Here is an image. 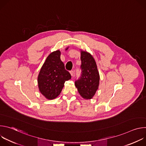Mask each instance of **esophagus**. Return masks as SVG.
<instances>
[{
    "label": "esophagus",
    "mask_w": 146,
    "mask_h": 146,
    "mask_svg": "<svg viewBox=\"0 0 146 146\" xmlns=\"http://www.w3.org/2000/svg\"><path fill=\"white\" fill-rule=\"evenodd\" d=\"M70 74H71L72 76H73V75H74V71H73V70L70 71Z\"/></svg>",
    "instance_id": "1"
}]
</instances>
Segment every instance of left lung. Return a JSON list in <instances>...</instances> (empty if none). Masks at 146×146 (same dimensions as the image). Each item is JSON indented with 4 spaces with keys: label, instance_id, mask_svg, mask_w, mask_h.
Here are the masks:
<instances>
[{
    "label": "left lung",
    "instance_id": "obj_1",
    "mask_svg": "<svg viewBox=\"0 0 146 146\" xmlns=\"http://www.w3.org/2000/svg\"><path fill=\"white\" fill-rule=\"evenodd\" d=\"M81 75L75 81V86L83 98L91 99L99 87V72L94 58L89 52L81 51Z\"/></svg>",
    "mask_w": 146,
    "mask_h": 146
}]
</instances>
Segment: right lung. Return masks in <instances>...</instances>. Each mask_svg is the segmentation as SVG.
Masks as SVG:
<instances>
[{
  "mask_svg": "<svg viewBox=\"0 0 146 146\" xmlns=\"http://www.w3.org/2000/svg\"><path fill=\"white\" fill-rule=\"evenodd\" d=\"M68 47L66 48V50ZM60 51L51 52L46 58L39 72L37 82L40 92L46 98H56L64 87L65 82L71 78V75L65 68L60 60Z\"/></svg>",
  "mask_w": 146,
  "mask_h": 146,
  "instance_id": "right-lung-1",
  "label": "right lung"
}]
</instances>
